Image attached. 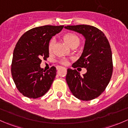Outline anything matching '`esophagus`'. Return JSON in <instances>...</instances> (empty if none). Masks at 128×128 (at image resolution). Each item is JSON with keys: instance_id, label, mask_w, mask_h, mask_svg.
<instances>
[{"instance_id": "esophagus-1", "label": "esophagus", "mask_w": 128, "mask_h": 128, "mask_svg": "<svg viewBox=\"0 0 128 128\" xmlns=\"http://www.w3.org/2000/svg\"><path fill=\"white\" fill-rule=\"evenodd\" d=\"M60 68H61V67H60V66H57V70H58V69H59Z\"/></svg>"}]
</instances>
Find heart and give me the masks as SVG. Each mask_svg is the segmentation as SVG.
<instances>
[{
  "label": "heart",
  "instance_id": "heart-1",
  "mask_svg": "<svg viewBox=\"0 0 128 128\" xmlns=\"http://www.w3.org/2000/svg\"><path fill=\"white\" fill-rule=\"evenodd\" d=\"M64 39L68 41V43L72 47L78 46L80 44V41L78 36H77L75 34H73V33H68V34H66L64 36ZM55 43H56V38H52V39L50 40V43H49L48 48L50 51H52L53 50ZM59 62L62 64H67L68 62V60L66 58H62V59H60Z\"/></svg>",
  "mask_w": 128,
  "mask_h": 128
}]
</instances>
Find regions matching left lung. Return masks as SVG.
<instances>
[{
  "instance_id": "left-lung-1",
  "label": "left lung",
  "mask_w": 128,
  "mask_h": 128,
  "mask_svg": "<svg viewBox=\"0 0 128 128\" xmlns=\"http://www.w3.org/2000/svg\"><path fill=\"white\" fill-rule=\"evenodd\" d=\"M64 28L80 33L86 38L83 52L72 67L87 69V72L80 76L76 69H68L66 82L76 98L84 101L93 100L104 92L112 77L113 61L110 45L104 33L95 26L78 24Z\"/></svg>"
}]
</instances>
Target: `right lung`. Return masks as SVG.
I'll use <instances>...</instances> for the list:
<instances>
[{"mask_svg":"<svg viewBox=\"0 0 128 128\" xmlns=\"http://www.w3.org/2000/svg\"><path fill=\"white\" fill-rule=\"evenodd\" d=\"M64 26L45 25L27 31L18 41L13 53L11 72L15 84L24 96L37 98L51 87L56 76L52 66L47 71L40 68L49 57V42Z\"/></svg>","mask_w":128,"mask_h":128,"instance_id":"obj_1","label":"right lung"}]
</instances>
